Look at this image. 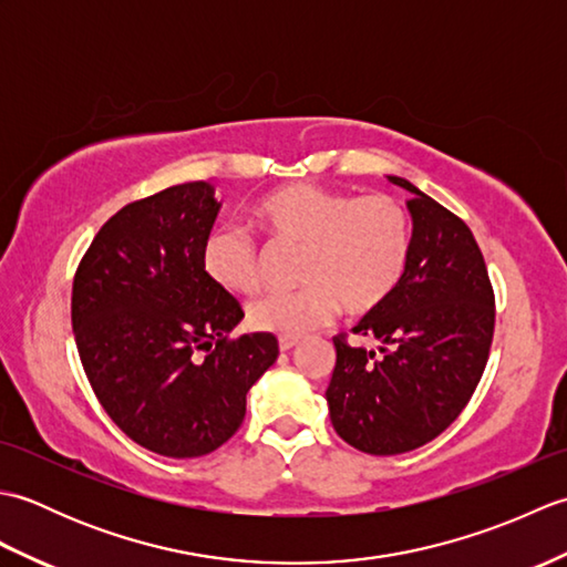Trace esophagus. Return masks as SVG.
I'll use <instances>...</instances> for the list:
<instances>
[{"label":"esophagus","instance_id":"1","mask_svg":"<svg viewBox=\"0 0 567 567\" xmlns=\"http://www.w3.org/2000/svg\"><path fill=\"white\" fill-rule=\"evenodd\" d=\"M299 339H280V351H292Z\"/></svg>","mask_w":567,"mask_h":567}]
</instances>
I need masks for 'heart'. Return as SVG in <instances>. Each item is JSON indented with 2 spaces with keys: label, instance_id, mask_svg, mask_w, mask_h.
Here are the masks:
<instances>
[{
  "label": "heart",
  "instance_id": "b5f03b06",
  "mask_svg": "<svg viewBox=\"0 0 567 567\" xmlns=\"http://www.w3.org/2000/svg\"><path fill=\"white\" fill-rule=\"evenodd\" d=\"M256 221L277 240L305 246L292 292L262 295L248 307L256 331L299 339L327 323L339 302L365 315L390 299L402 282L412 226L400 202L388 195L353 197L341 189L292 183L272 189L252 207ZM202 268L226 292L260 287V250L236 226H214L202 246Z\"/></svg>",
  "mask_w": 567,
  "mask_h": 567
}]
</instances>
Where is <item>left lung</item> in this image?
<instances>
[{
	"mask_svg": "<svg viewBox=\"0 0 567 567\" xmlns=\"http://www.w3.org/2000/svg\"><path fill=\"white\" fill-rule=\"evenodd\" d=\"M412 246L402 282L353 327L378 348L336 336L327 390L336 433L370 455L414 451L449 429L473 396L495 333V292L463 219L404 177Z\"/></svg>",
	"mask_w": 567,
	"mask_h": 567,
	"instance_id": "8db88e82",
	"label": "left lung"
}]
</instances>
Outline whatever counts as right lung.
Listing matches in <instances>:
<instances>
[{
	"label": "right lung",
	"instance_id": "add662e5",
	"mask_svg": "<svg viewBox=\"0 0 567 567\" xmlns=\"http://www.w3.org/2000/svg\"><path fill=\"white\" fill-rule=\"evenodd\" d=\"M219 209L202 179L131 202L100 228L72 282V331L94 394L131 441L167 457L231 439L248 390L280 353L272 333L231 339L244 309L202 268Z\"/></svg>",
	"mask_w": 567,
	"mask_h": 567
}]
</instances>
